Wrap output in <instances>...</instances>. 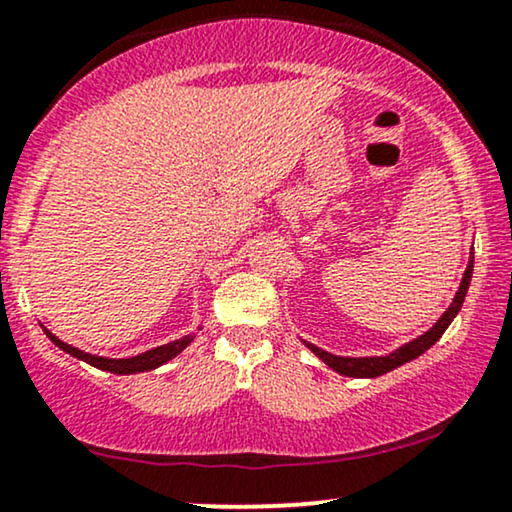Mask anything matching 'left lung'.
<instances>
[{
    "instance_id": "left-lung-1",
    "label": "left lung",
    "mask_w": 512,
    "mask_h": 512,
    "mask_svg": "<svg viewBox=\"0 0 512 512\" xmlns=\"http://www.w3.org/2000/svg\"><path fill=\"white\" fill-rule=\"evenodd\" d=\"M472 267H474V257H470V264H467L465 276H463V281H460L458 293H455L451 307H448V310L443 312V317L439 319V322H436L432 329L427 331V334H422L420 338H415V341L405 343L403 348H398L396 353H391V355H386V357H338V355L326 353V350H322V348L312 346V343H305V346L310 348L317 357H322V360L331 369H336L338 374H346V377H379V374L391 372V369H396L400 365H405V362H410V360H415V357H420L424 350L432 348L434 343L443 336V331L448 329V324L453 322V317L458 315L460 307H463L467 288H470Z\"/></svg>"
}]
</instances>
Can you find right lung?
<instances>
[{
    "mask_svg": "<svg viewBox=\"0 0 512 512\" xmlns=\"http://www.w3.org/2000/svg\"><path fill=\"white\" fill-rule=\"evenodd\" d=\"M47 331V329H45ZM49 341L54 343V346H59L64 353H69L73 357H78V360L88 362V365L97 367V369H107V372H114V374H135V372H150V369H155L159 365H164V362H169L171 357H176L181 353L183 348L188 346L190 341H193V336H183L178 338L174 343H166V346H159V348H152L147 350L143 355H135V357H126V360H109V357H97V355H90V353H83V350L69 346V343L59 341L57 336L49 334Z\"/></svg>",
    "mask_w": 512,
    "mask_h": 512,
    "instance_id": "right-lung-1",
    "label": "right lung"
}]
</instances>
